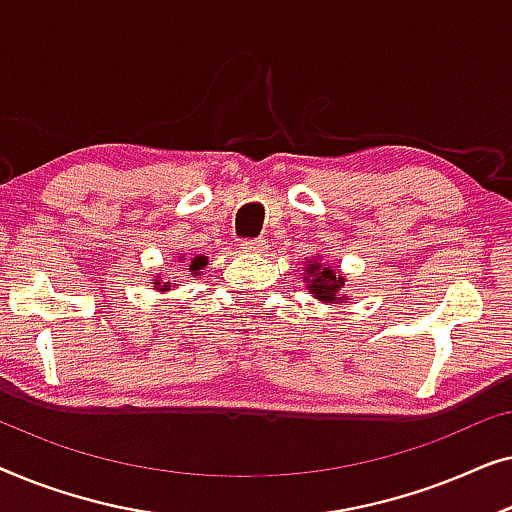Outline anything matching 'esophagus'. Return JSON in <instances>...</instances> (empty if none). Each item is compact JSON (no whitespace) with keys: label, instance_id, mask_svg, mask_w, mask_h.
Instances as JSON below:
<instances>
[{"label":"esophagus","instance_id":"34e87169","mask_svg":"<svg viewBox=\"0 0 512 512\" xmlns=\"http://www.w3.org/2000/svg\"><path fill=\"white\" fill-rule=\"evenodd\" d=\"M242 251H247V254H263L265 249H268V242L265 240H244L240 244Z\"/></svg>","mask_w":512,"mask_h":512}]
</instances>
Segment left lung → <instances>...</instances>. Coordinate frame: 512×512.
<instances>
[{
    "label": "left lung",
    "mask_w": 512,
    "mask_h": 512,
    "mask_svg": "<svg viewBox=\"0 0 512 512\" xmlns=\"http://www.w3.org/2000/svg\"><path fill=\"white\" fill-rule=\"evenodd\" d=\"M300 279L305 282L307 291L321 303H347L349 300L347 293H342L345 291V277H342L340 265H326L319 254L305 258V270Z\"/></svg>",
    "instance_id": "1"
}]
</instances>
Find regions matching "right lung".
<instances>
[{
	"label": "right lung",
	"mask_w": 512,
	"mask_h": 512,
	"mask_svg": "<svg viewBox=\"0 0 512 512\" xmlns=\"http://www.w3.org/2000/svg\"><path fill=\"white\" fill-rule=\"evenodd\" d=\"M174 263L184 265V270H186L191 277H200V272L205 270V265L209 263V258H207L205 254H191V256L177 254V261H174ZM163 275H167V272H163ZM163 275H158V272H156V275H153V279H151L153 289L160 291V293L172 289V282H165Z\"/></svg>",
	"instance_id": "right-lung-1"
}]
</instances>
